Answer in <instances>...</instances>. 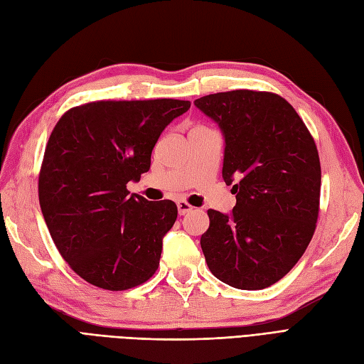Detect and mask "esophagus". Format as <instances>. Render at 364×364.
<instances>
[{
	"mask_svg": "<svg viewBox=\"0 0 364 364\" xmlns=\"http://www.w3.org/2000/svg\"><path fill=\"white\" fill-rule=\"evenodd\" d=\"M178 209H179V214H181V215H185V214H188L190 211H193L194 208H193L188 202L181 200V202H178Z\"/></svg>",
	"mask_w": 364,
	"mask_h": 364,
	"instance_id": "1",
	"label": "esophagus"
}]
</instances>
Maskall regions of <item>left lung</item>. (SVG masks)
I'll use <instances>...</instances> for the list:
<instances>
[{
	"label": "left lung",
	"mask_w": 364,
	"mask_h": 364,
	"mask_svg": "<svg viewBox=\"0 0 364 364\" xmlns=\"http://www.w3.org/2000/svg\"><path fill=\"white\" fill-rule=\"evenodd\" d=\"M194 105L223 132V179L237 194L230 215L208 209L200 238L208 267L230 287H270L301 259L316 230L322 171L314 138L273 92L235 90Z\"/></svg>",
	"instance_id": "1"
}]
</instances>
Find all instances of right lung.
I'll list each match as a JSON object with an SVG mask.
<instances>
[{"label": "right lung", "mask_w": 364, "mask_h": 364, "mask_svg": "<svg viewBox=\"0 0 364 364\" xmlns=\"http://www.w3.org/2000/svg\"><path fill=\"white\" fill-rule=\"evenodd\" d=\"M190 106L174 98L98 100L68 109L54 126L39 205L62 258L86 282L121 291L158 270L178 206L129 196L127 182L149 171L162 130Z\"/></svg>", "instance_id": "obj_1"}]
</instances>
